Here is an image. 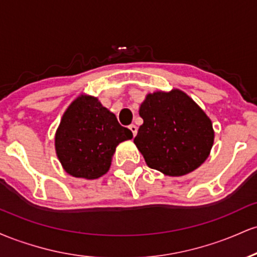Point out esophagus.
I'll return each instance as SVG.
<instances>
[{
    "mask_svg": "<svg viewBox=\"0 0 257 257\" xmlns=\"http://www.w3.org/2000/svg\"><path fill=\"white\" fill-rule=\"evenodd\" d=\"M129 131L133 133V137H135V135H137V133H138V126L135 124H131V125H129Z\"/></svg>",
    "mask_w": 257,
    "mask_h": 257,
    "instance_id": "esophagus-1",
    "label": "esophagus"
}]
</instances>
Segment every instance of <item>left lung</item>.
Instances as JSON below:
<instances>
[{
	"label": "left lung",
	"instance_id": "obj_1",
	"mask_svg": "<svg viewBox=\"0 0 257 257\" xmlns=\"http://www.w3.org/2000/svg\"><path fill=\"white\" fill-rule=\"evenodd\" d=\"M139 114L144 123L134 143L150 168L182 176L208 158L214 143L213 124L184 91L149 94Z\"/></svg>",
	"mask_w": 257,
	"mask_h": 257
}]
</instances>
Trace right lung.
I'll return each mask as SVG.
<instances>
[{
    "instance_id": "add662e5",
    "label": "right lung",
    "mask_w": 257,
    "mask_h": 257,
    "mask_svg": "<svg viewBox=\"0 0 257 257\" xmlns=\"http://www.w3.org/2000/svg\"><path fill=\"white\" fill-rule=\"evenodd\" d=\"M133 133L94 96H78L65 111L55 135V150L65 172L98 179L107 173L119 143Z\"/></svg>"
}]
</instances>
